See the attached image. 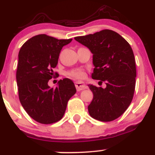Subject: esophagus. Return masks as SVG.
Wrapping results in <instances>:
<instances>
[{
    "mask_svg": "<svg viewBox=\"0 0 155 155\" xmlns=\"http://www.w3.org/2000/svg\"><path fill=\"white\" fill-rule=\"evenodd\" d=\"M75 87L77 88V91H81L85 88H87V85L84 84V83L81 81H76L75 82Z\"/></svg>",
    "mask_w": 155,
    "mask_h": 155,
    "instance_id": "esophagus-1",
    "label": "esophagus"
}]
</instances>
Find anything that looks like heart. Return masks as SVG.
Segmentation results:
<instances>
[{"label": "heart", "instance_id": "b5f03b06", "mask_svg": "<svg viewBox=\"0 0 155 155\" xmlns=\"http://www.w3.org/2000/svg\"><path fill=\"white\" fill-rule=\"evenodd\" d=\"M68 76L75 79H82L85 77V72L81 69H74L68 72Z\"/></svg>", "mask_w": 155, "mask_h": 155}]
</instances>
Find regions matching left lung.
Wrapping results in <instances>:
<instances>
[{"instance_id":"left-lung-1","label":"left lung","mask_w":155,"mask_h":155,"mask_svg":"<svg viewBox=\"0 0 155 155\" xmlns=\"http://www.w3.org/2000/svg\"><path fill=\"white\" fill-rule=\"evenodd\" d=\"M74 39L92 53L94 68L91 78L106 84L105 88L88 85L93 93L87 106L90 116L102 122L119 118L130 105L135 90L136 64L130 45L109 29Z\"/></svg>"}]
</instances>
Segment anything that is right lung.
Listing matches in <instances>:
<instances>
[{
	"instance_id": "1",
	"label": "right lung",
	"mask_w": 155,
	"mask_h": 155,
	"mask_svg": "<svg viewBox=\"0 0 155 155\" xmlns=\"http://www.w3.org/2000/svg\"><path fill=\"white\" fill-rule=\"evenodd\" d=\"M71 41L40 34L27 40L19 51L16 72L19 100L28 116L39 124L61 120L76 93L74 82L68 78L59 81L56 87L48 85L49 80L58 75L53 69L61 50Z\"/></svg>"
}]
</instances>
